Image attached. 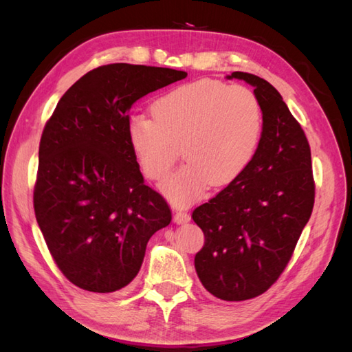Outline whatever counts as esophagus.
Returning a JSON list of instances; mask_svg holds the SVG:
<instances>
[{"label":"esophagus","mask_w":352,"mask_h":352,"mask_svg":"<svg viewBox=\"0 0 352 352\" xmlns=\"http://www.w3.org/2000/svg\"><path fill=\"white\" fill-rule=\"evenodd\" d=\"M173 220H175V223H177V225H185V223H188L190 220V216L185 211H176Z\"/></svg>","instance_id":"obj_1"}]
</instances>
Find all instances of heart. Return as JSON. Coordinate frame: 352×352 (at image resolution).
Here are the masks:
<instances>
[{"mask_svg":"<svg viewBox=\"0 0 352 352\" xmlns=\"http://www.w3.org/2000/svg\"><path fill=\"white\" fill-rule=\"evenodd\" d=\"M153 119L133 116L127 140L142 173L162 182L179 158L186 166L162 185L164 195L185 206L208 185L225 186L247 170L263 135V111L255 94L242 85L198 80L158 98Z\"/></svg>","mask_w":352,"mask_h":352,"instance_id":"1","label":"heart"}]
</instances>
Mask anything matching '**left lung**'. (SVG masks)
Segmentation results:
<instances>
[{"mask_svg":"<svg viewBox=\"0 0 352 352\" xmlns=\"http://www.w3.org/2000/svg\"><path fill=\"white\" fill-rule=\"evenodd\" d=\"M254 87L263 111V135L250 167L192 219L204 232L195 270L220 300L245 301L264 294L289 263L314 206L311 151L301 124L282 95L255 74L228 79Z\"/></svg>","mask_w":352,"mask_h":352,"instance_id":"obj_1","label":"left lung"}]
</instances>
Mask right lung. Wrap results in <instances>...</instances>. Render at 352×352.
Returning a JSON list of instances; mask_svg holds the SVG:
<instances>
[{
    "instance_id": "obj_1",
    "label": "right lung",
    "mask_w": 352,
    "mask_h": 352,
    "mask_svg": "<svg viewBox=\"0 0 352 352\" xmlns=\"http://www.w3.org/2000/svg\"><path fill=\"white\" fill-rule=\"evenodd\" d=\"M186 76L127 63L97 67L66 91L44 127L35 216L58 269L80 289H123L148 241L172 221L166 199L144 184L127 124L133 102Z\"/></svg>"
}]
</instances>
